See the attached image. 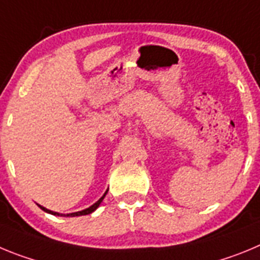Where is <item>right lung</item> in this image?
I'll list each match as a JSON object with an SVG mask.
<instances>
[{
  "instance_id": "right-lung-1",
  "label": "right lung",
  "mask_w": 260,
  "mask_h": 260,
  "mask_svg": "<svg viewBox=\"0 0 260 260\" xmlns=\"http://www.w3.org/2000/svg\"><path fill=\"white\" fill-rule=\"evenodd\" d=\"M107 192H108V190H107V191H105V194L103 195L102 198L99 199V201L96 202L95 204H92V206H91V207L86 208V210H83V211H78V212H74V213H68V215H63V213H58V212H53V211L48 210V208L43 207V206H39V207H40L41 210H43V211H45V212L50 213V215H56V216H70V217H73V216H82V215H88V213H92L93 211H95L96 208H98L99 206H100V203H102V202H103V199L105 198V195H107Z\"/></svg>"
}]
</instances>
